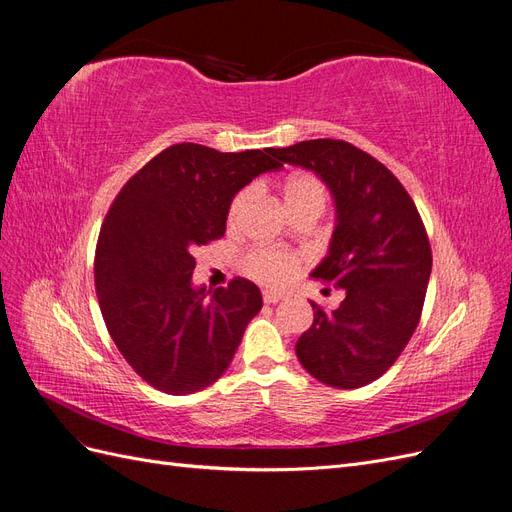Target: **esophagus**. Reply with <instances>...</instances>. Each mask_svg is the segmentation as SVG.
Masks as SVG:
<instances>
[{"label": "esophagus", "mask_w": 512, "mask_h": 512, "mask_svg": "<svg viewBox=\"0 0 512 512\" xmlns=\"http://www.w3.org/2000/svg\"><path fill=\"white\" fill-rule=\"evenodd\" d=\"M286 297L284 292H277V290H265L262 292V299H265V303H277V301H282Z\"/></svg>", "instance_id": "esophagus-1"}]
</instances>
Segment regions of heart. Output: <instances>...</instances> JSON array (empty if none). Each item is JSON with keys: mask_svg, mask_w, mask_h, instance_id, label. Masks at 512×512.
<instances>
[{"mask_svg": "<svg viewBox=\"0 0 512 512\" xmlns=\"http://www.w3.org/2000/svg\"><path fill=\"white\" fill-rule=\"evenodd\" d=\"M324 185L312 175H294L284 185V205L292 213L303 207H324ZM250 200V190H243L235 196L230 203L228 220L237 222L241 213ZM301 269V256L292 252H277V250H252L245 256V271L250 273L254 280L269 284V286H282L290 282L297 271Z\"/></svg>", "mask_w": 512, "mask_h": 512, "instance_id": "obj_1", "label": "heart"}]
</instances>
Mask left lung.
I'll return each mask as SVG.
<instances>
[{"instance_id": "8db88e82", "label": "left lung", "mask_w": 512, "mask_h": 512, "mask_svg": "<svg viewBox=\"0 0 512 512\" xmlns=\"http://www.w3.org/2000/svg\"><path fill=\"white\" fill-rule=\"evenodd\" d=\"M273 156L314 170L335 203L327 256L309 277L342 288L344 301L333 312L312 303L299 363L335 389H359L397 361L421 318L431 275L423 220L391 170L346 141L316 138Z\"/></svg>"}]
</instances>
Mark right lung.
Listing matches in <instances>:
<instances>
[{"label":"right lung","instance_id":"right-lung-1","mask_svg":"<svg viewBox=\"0 0 512 512\" xmlns=\"http://www.w3.org/2000/svg\"><path fill=\"white\" fill-rule=\"evenodd\" d=\"M275 149L179 143L123 185L96 247V292L115 346L153 389L188 395L218 380L260 312L256 284L196 286L192 252L226 232L241 188L282 168Z\"/></svg>","mask_w":512,"mask_h":512}]
</instances>
